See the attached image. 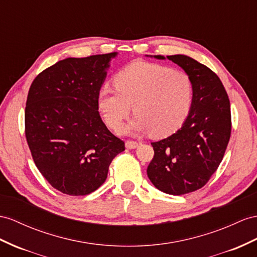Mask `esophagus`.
Masks as SVG:
<instances>
[{
    "label": "esophagus",
    "mask_w": 257,
    "mask_h": 257,
    "mask_svg": "<svg viewBox=\"0 0 257 257\" xmlns=\"http://www.w3.org/2000/svg\"><path fill=\"white\" fill-rule=\"evenodd\" d=\"M139 147V143L136 142V141H127L126 142V148L129 150H133V149H137Z\"/></svg>",
    "instance_id": "1"
}]
</instances>
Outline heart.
<instances>
[{
  "label": "heart",
  "instance_id": "1",
  "mask_svg": "<svg viewBox=\"0 0 257 257\" xmlns=\"http://www.w3.org/2000/svg\"><path fill=\"white\" fill-rule=\"evenodd\" d=\"M116 89L102 87L97 107L111 129L120 127L129 116L131 105L136 117L120 133H146L165 137L185 121L192 103V82L188 75L167 66L136 62L114 79Z\"/></svg>",
  "mask_w": 257,
  "mask_h": 257
}]
</instances>
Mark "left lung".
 Wrapping results in <instances>:
<instances>
[{
  "label": "left lung",
  "mask_w": 257,
  "mask_h": 257,
  "mask_svg": "<svg viewBox=\"0 0 257 257\" xmlns=\"http://www.w3.org/2000/svg\"><path fill=\"white\" fill-rule=\"evenodd\" d=\"M154 57L165 60L162 55ZM167 58L189 76L192 103L180 129L151 143L154 157L147 173L161 191L182 195L205 186L218 168L231 134V114L227 92L213 70L187 55Z\"/></svg>",
  "instance_id": "obj_1"
}]
</instances>
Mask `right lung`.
I'll return each mask as SVG.
<instances>
[{
    "label": "right lung",
    "mask_w": 257,
    "mask_h": 257,
    "mask_svg": "<svg viewBox=\"0 0 257 257\" xmlns=\"http://www.w3.org/2000/svg\"><path fill=\"white\" fill-rule=\"evenodd\" d=\"M117 52L68 57L32 81L25 109V134L32 159L50 185L68 195H87L107 178L124 143L105 126L97 92Z\"/></svg>",
    "instance_id": "add662e5"
}]
</instances>
